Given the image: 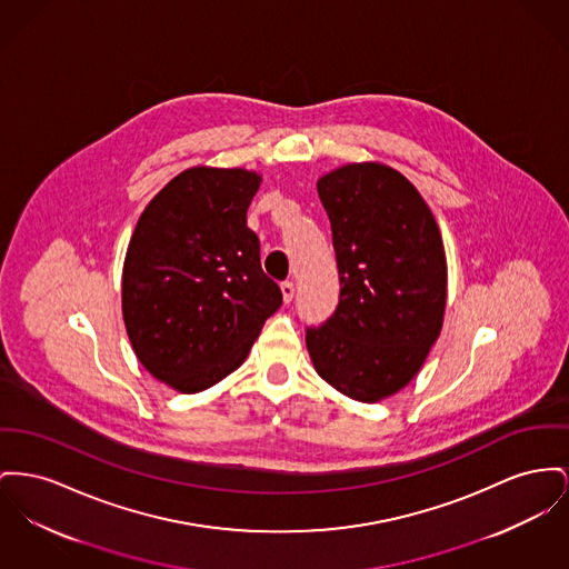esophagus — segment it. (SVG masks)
I'll return each instance as SVG.
<instances>
[{
	"instance_id": "obj_1",
	"label": "esophagus",
	"mask_w": 569,
	"mask_h": 569,
	"mask_svg": "<svg viewBox=\"0 0 569 569\" xmlns=\"http://www.w3.org/2000/svg\"><path fill=\"white\" fill-rule=\"evenodd\" d=\"M281 295H283V301H292L295 299V283L292 281H283L281 283Z\"/></svg>"
}]
</instances>
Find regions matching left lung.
<instances>
[{
  "label": "left lung",
  "instance_id": "1",
  "mask_svg": "<svg viewBox=\"0 0 569 569\" xmlns=\"http://www.w3.org/2000/svg\"><path fill=\"white\" fill-rule=\"evenodd\" d=\"M339 270V302L307 327L316 371L352 400L403 389L435 346L447 301V260L435 214L400 171L352 163L318 180Z\"/></svg>",
  "mask_w": 569,
  "mask_h": 569
}]
</instances>
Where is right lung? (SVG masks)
<instances>
[{
  "label": "right lung",
  "instance_id": "right-lung-1",
  "mask_svg": "<svg viewBox=\"0 0 569 569\" xmlns=\"http://www.w3.org/2000/svg\"><path fill=\"white\" fill-rule=\"evenodd\" d=\"M260 180L247 169H187L134 226L122 270L127 333L139 363L180 393L240 368L281 307L247 228Z\"/></svg>",
  "mask_w": 569,
  "mask_h": 569
}]
</instances>
